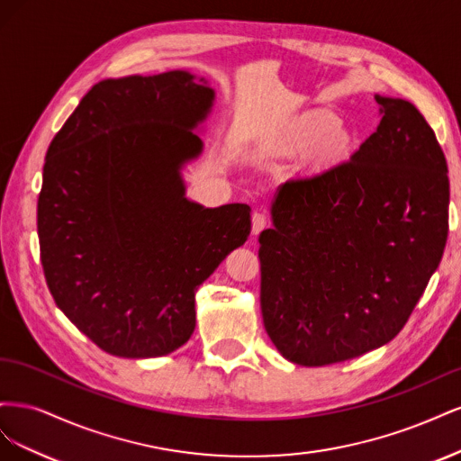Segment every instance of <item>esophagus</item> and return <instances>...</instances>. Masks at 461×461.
Segmentation results:
<instances>
[{"instance_id":"obj_1","label":"esophagus","mask_w":461,"mask_h":461,"mask_svg":"<svg viewBox=\"0 0 461 461\" xmlns=\"http://www.w3.org/2000/svg\"><path fill=\"white\" fill-rule=\"evenodd\" d=\"M267 225H269V219H267V215H265V213L256 212V213L252 215V234H254V236H258Z\"/></svg>"}]
</instances>
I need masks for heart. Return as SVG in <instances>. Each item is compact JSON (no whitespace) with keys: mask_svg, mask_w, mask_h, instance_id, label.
<instances>
[{"mask_svg":"<svg viewBox=\"0 0 461 461\" xmlns=\"http://www.w3.org/2000/svg\"><path fill=\"white\" fill-rule=\"evenodd\" d=\"M344 134L339 131V119L330 113H308L292 122L285 136V149L292 153H305L317 149L327 156H337L344 146Z\"/></svg>","mask_w":461,"mask_h":461,"instance_id":"1","label":"heart"}]
</instances>
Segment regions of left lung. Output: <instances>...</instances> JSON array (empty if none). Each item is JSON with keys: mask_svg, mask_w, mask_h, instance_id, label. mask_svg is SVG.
Here are the masks:
<instances>
[{"mask_svg": "<svg viewBox=\"0 0 461 461\" xmlns=\"http://www.w3.org/2000/svg\"><path fill=\"white\" fill-rule=\"evenodd\" d=\"M375 100L376 131L348 161L278 186L259 234L263 325L292 364H340L393 340L442 259L444 151L413 104Z\"/></svg>", "mask_w": 461, "mask_h": 461, "instance_id": "1", "label": "left lung"}]
</instances>
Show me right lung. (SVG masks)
<instances>
[{"label": "right lung", "instance_id": "1", "mask_svg": "<svg viewBox=\"0 0 461 461\" xmlns=\"http://www.w3.org/2000/svg\"><path fill=\"white\" fill-rule=\"evenodd\" d=\"M215 100L188 71L97 82L51 140L40 259L58 308L104 352L159 357L188 342L198 286L252 229L246 203L203 207L180 169Z\"/></svg>", "mask_w": 461, "mask_h": 461}]
</instances>
